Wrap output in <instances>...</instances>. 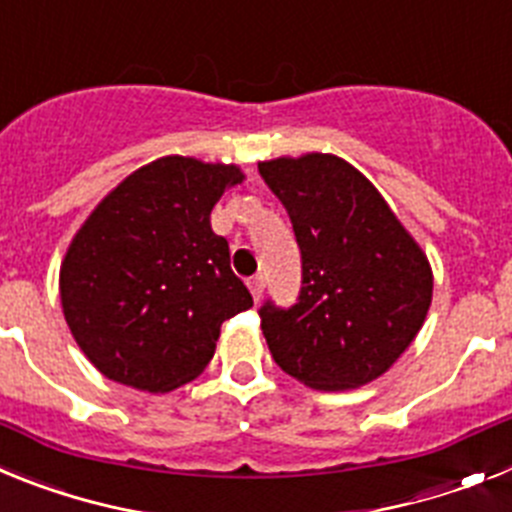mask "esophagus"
<instances>
[{
    "label": "esophagus",
    "instance_id": "obj_1",
    "mask_svg": "<svg viewBox=\"0 0 512 512\" xmlns=\"http://www.w3.org/2000/svg\"><path fill=\"white\" fill-rule=\"evenodd\" d=\"M264 287H266V279L261 277V274H256V277L248 279V289H251V295L256 302H259L261 295H264Z\"/></svg>",
    "mask_w": 512,
    "mask_h": 512
}]
</instances>
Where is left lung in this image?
Listing matches in <instances>:
<instances>
[{
    "mask_svg": "<svg viewBox=\"0 0 512 512\" xmlns=\"http://www.w3.org/2000/svg\"><path fill=\"white\" fill-rule=\"evenodd\" d=\"M292 220L302 261L295 305L259 307L269 351L315 390H354L413 343L433 274L372 182L343 158L307 153L259 164Z\"/></svg>",
    "mask_w": 512,
    "mask_h": 512,
    "instance_id": "1",
    "label": "left lung"
}]
</instances>
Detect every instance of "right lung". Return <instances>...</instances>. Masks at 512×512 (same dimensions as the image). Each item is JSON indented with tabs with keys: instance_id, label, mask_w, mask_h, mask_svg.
<instances>
[{
	"instance_id": "add662e5",
	"label": "right lung",
	"mask_w": 512,
	"mask_h": 512,
	"mask_svg": "<svg viewBox=\"0 0 512 512\" xmlns=\"http://www.w3.org/2000/svg\"><path fill=\"white\" fill-rule=\"evenodd\" d=\"M235 166L166 156L97 205L61 266L79 348L112 382L169 392L205 372L220 325L253 305L210 212L241 184Z\"/></svg>"
}]
</instances>
